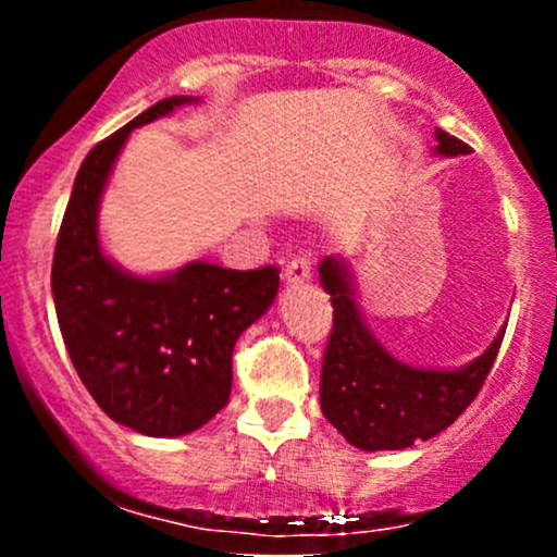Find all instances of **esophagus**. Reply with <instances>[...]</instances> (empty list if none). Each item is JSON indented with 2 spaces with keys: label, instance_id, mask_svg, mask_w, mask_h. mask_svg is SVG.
<instances>
[{
  "label": "esophagus",
  "instance_id": "obj_1",
  "mask_svg": "<svg viewBox=\"0 0 557 557\" xmlns=\"http://www.w3.org/2000/svg\"><path fill=\"white\" fill-rule=\"evenodd\" d=\"M311 280V261L306 257H296L293 261H287L283 283L285 285H304Z\"/></svg>",
  "mask_w": 557,
  "mask_h": 557
}]
</instances>
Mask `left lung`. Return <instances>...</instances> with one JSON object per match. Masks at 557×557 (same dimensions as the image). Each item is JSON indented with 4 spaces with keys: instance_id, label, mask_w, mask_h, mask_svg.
Instances as JSON below:
<instances>
[{
    "instance_id": "1",
    "label": "left lung",
    "mask_w": 557,
    "mask_h": 557,
    "mask_svg": "<svg viewBox=\"0 0 557 557\" xmlns=\"http://www.w3.org/2000/svg\"><path fill=\"white\" fill-rule=\"evenodd\" d=\"M434 154H469L463 140L434 131ZM319 283L332 300V327L324 350L322 398L324 419L359 450H403L430 440L469 408L487 380L500 350L505 327L482 356L456 369H424L395 359L367 324L354 272L343 257H324Z\"/></svg>"
}]
</instances>
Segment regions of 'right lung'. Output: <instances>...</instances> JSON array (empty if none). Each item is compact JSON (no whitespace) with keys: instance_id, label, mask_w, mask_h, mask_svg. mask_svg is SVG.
<instances>
[{"instance_id":"add662e5","label":"right lung","mask_w":557,"mask_h":557,"mask_svg":"<svg viewBox=\"0 0 557 557\" xmlns=\"http://www.w3.org/2000/svg\"><path fill=\"white\" fill-rule=\"evenodd\" d=\"M198 101H157L88 151L54 248L52 296L70 361L101 411L146 437H183L225 408L235 343L280 287L274 267L238 272L188 261L138 274L101 246V196L131 133Z\"/></svg>"}]
</instances>
